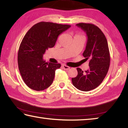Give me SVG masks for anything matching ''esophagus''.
Here are the masks:
<instances>
[{
	"label": "esophagus",
	"instance_id": "34e87169",
	"mask_svg": "<svg viewBox=\"0 0 128 128\" xmlns=\"http://www.w3.org/2000/svg\"><path fill=\"white\" fill-rule=\"evenodd\" d=\"M62 68H63V69H64V70H68V69H70V67L68 66H66V65H65V64L62 65Z\"/></svg>",
	"mask_w": 128,
	"mask_h": 128
}]
</instances>
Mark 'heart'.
Returning <instances> with one entry per match:
<instances>
[{"mask_svg":"<svg viewBox=\"0 0 128 128\" xmlns=\"http://www.w3.org/2000/svg\"><path fill=\"white\" fill-rule=\"evenodd\" d=\"M76 36H82L81 35H80V34H77V35H76Z\"/></svg>","mask_w":128,"mask_h":128,"instance_id":"obj_1","label":"heart"}]
</instances>
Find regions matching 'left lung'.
I'll return each mask as SVG.
<instances>
[{
	"label": "left lung",
	"mask_w": 128,
	"mask_h": 128,
	"mask_svg": "<svg viewBox=\"0 0 128 128\" xmlns=\"http://www.w3.org/2000/svg\"><path fill=\"white\" fill-rule=\"evenodd\" d=\"M86 33L88 41L83 53L85 60L89 61V69L84 72L77 68L78 74L72 78L73 85L83 92L94 89L100 85L109 69L110 54L108 42L102 31L92 24H76Z\"/></svg>",
	"instance_id": "8db88e82"
}]
</instances>
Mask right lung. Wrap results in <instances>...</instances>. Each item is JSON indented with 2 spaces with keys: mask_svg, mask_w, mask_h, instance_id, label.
<instances>
[{
  "mask_svg": "<svg viewBox=\"0 0 128 128\" xmlns=\"http://www.w3.org/2000/svg\"><path fill=\"white\" fill-rule=\"evenodd\" d=\"M70 27L50 22H38L23 38L18 51V69L26 85L36 91L48 88L54 81L55 70L60 64L47 62L43 55L55 46L58 36Z\"/></svg>",
  "mask_w": 128,
  "mask_h": 128,
  "instance_id": "right-lung-1",
  "label": "right lung"
}]
</instances>
